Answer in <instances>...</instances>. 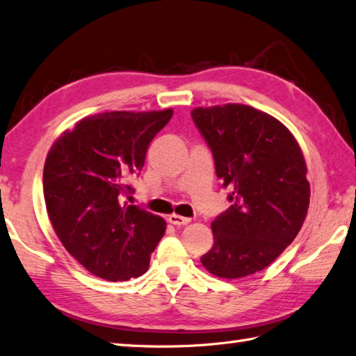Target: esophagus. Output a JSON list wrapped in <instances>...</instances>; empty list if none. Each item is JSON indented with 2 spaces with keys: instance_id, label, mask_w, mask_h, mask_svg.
Segmentation results:
<instances>
[{
  "instance_id": "34e87169",
  "label": "esophagus",
  "mask_w": 356,
  "mask_h": 356,
  "mask_svg": "<svg viewBox=\"0 0 356 356\" xmlns=\"http://www.w3.org/2000/svg\"><path fill=\"white\" fill-rule=\"evenodd\" d=\"M168 220L170 224H173V225H186V224H188L191 222V219L188 218H184V216H179V215H170L169 218H168Z\"/></svg>"
}]
</instances>
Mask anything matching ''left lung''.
Returning a JSON list of instances; mask_svg holds the SVG:
<instances>
[{
  "label": "left lung",
  "instance_id": "obj_1",
  "mask_svg": "<svg viewBox=\"0 0 356 356\" xmlns=\"http://www.w3.org/2000/svg\"><path fill=\"white\" fill-rule=\"evenodd\" d=\"M230 209L211 222L215 243L201 257L218 277L262 271L296 239L309 207V181L297 140L277 118L248 105L195 108Z\"/></svg>",
  "mask_w": 356,
  "mask_h": 356
}]
</instances>
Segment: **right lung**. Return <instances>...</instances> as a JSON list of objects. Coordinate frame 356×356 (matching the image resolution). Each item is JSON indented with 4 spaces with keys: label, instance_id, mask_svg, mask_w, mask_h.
I'll return each instance as SVG.
<instances>
[{
    "label": "right lung",
    "instance_id": "obj_1",
    "mask_svg": "<svg viewBox=\"0 0 356 356\" xmlns=\"http://www.w3.org/2000/svg\"><path fill=\"white\" fill-rule=\"evenodd\" d=\"M164 111H113L82 118L54 141L44 164V198L65 250L109 282L138 277L165 232V220L123 202L147 147L172 118Z\"/></svg>",
    "mask_w": 356,
    "mask_h": 356
}]
</instances>
